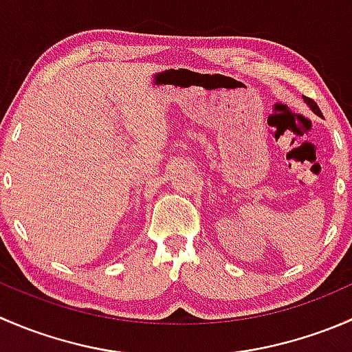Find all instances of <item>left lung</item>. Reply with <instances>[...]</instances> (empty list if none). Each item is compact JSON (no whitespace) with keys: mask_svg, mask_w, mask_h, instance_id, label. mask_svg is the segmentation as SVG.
Masks as SVG:
<instances>
[{"mask_svg":"<svg viewBox=\"0 0 352 352\" xmlns=\"http://www.w3.org/2000/svg\"><path fill=\"white\" fill-rule=\"evenodd\" d=\"M303 100H305V102H307V104H308V105H310V109H311V110H314V112H315V113H317V116H320V113H322V112H320V109H318V105H317V104H315V102H314V100H311V98H308V97H303Z\"/></svg>","mask_w":352,"mask_h":352,"instance_id":"1","label":"left lung"}]
</instances>
